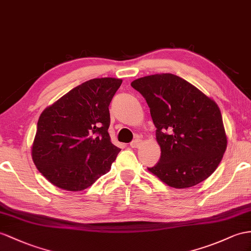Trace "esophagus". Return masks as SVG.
Returning a JSON list of instances; mask_svg holds the SVG:
<instances>
[{
    "label": "esophagus",
    "instance_id": "1",
    "mask_svg": "<svg viewBox=\"0 0 251 251\" xmlns=\"http://www.w3.org/2000/svg\"><path fill=\"white\" fill-rule=\"evenodd\" d=\"M141 144H142V140L136 139L130 143V147H132V149H137V147H139Z\"/></svg>",
    "mask_w": 251,
    "mask_h": 251
}]
</instances>
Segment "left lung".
Wrapping results in <instances>:
<instances>
[{
    "instance_id": "8db88e82",
    "label": "left lung",
    "mask_w": 251,
    "mask_h": 251,
    "mask_svg": "<svg viewBox=\"0 0 251 251\" xmlns=\"http://www.w3.org/2000/svg\"><path fill=\"white\" fill-rule=\"evenodd\" d=\"M131 87L151 109L159 162L151 173L169 187L187 189L210 177L227 149V136L216 102L192 83L170 73L141 77Z\"/></svg>"
}]
</instances>
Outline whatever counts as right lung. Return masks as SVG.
<instances>
[{
  "label": "right lung",
  "instance_id": "add662e5",
  "mask_svg": "<svg viewBox=\"0 0 251 251\" xmlns=\"http://www.w3.org/2000/svg\"><path fill=\"white\" fill-rule=\"evenodd\" d=\"M121 83L112 77L90 79L42 111L31 157L50 183L81 191L110 170L121 150L108 133V107Z\"/></svg>",
  "mask_w": 251,
  "mask_h": 251
}]
</instances>
